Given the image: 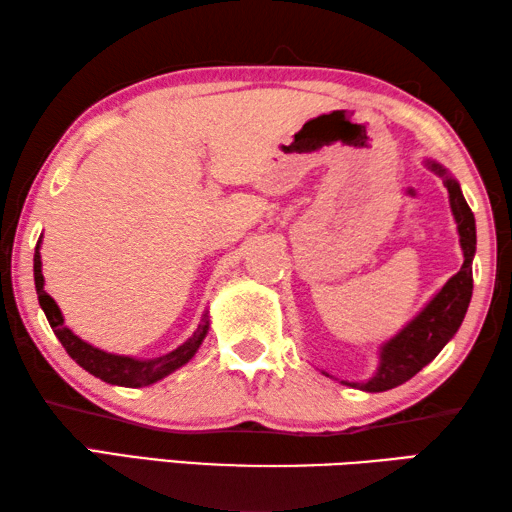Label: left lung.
Segmentation results:
<instances>
[{
  "instance_id": "1",
  "label": "left lung",
  "mask_w": 512,
  "mask_h": 512,
  "mask_svg": "<svg viewBox=\"0 0 512 512\" xmlns=\"http://www.w3.org/2000/svg\"><path fill=\"white\" fill-rule=\"evenodd\" d=\"M427 167L443 178L449 192V205L456 219L458 237L463 248V266L445 287L433 296L413 320H409L393 339L379 348L377 372L368 381H341L345 386L366 393L391 391L438 357V352L454 339L461 327L465 311L472 300V259L476 253V223L470 205L463 198L461 185L449 176L443 164L427 160Z\"/></svg>"
}]
</instances>
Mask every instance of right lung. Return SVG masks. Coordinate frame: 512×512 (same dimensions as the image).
I'll return each mask as SVG.
<instances>
[{
    "instance_id": "right-lung-1",
    "label": "right lung",
    "mask_w": 512,
    "mask_h": 512,
    "mask_svg": "<svg viewBox=\"0 0 512 512\" xmlns=\"http://www.w3.org/2000/svg\"><path fill=\"white\" fill-rule=\"evenodd\" d=\"M40 241L36 246V255H33V280H36L38 302L42 311H45L51 329H54V334L58 336V341L63 343V348L67 350L69 357L79 363L83 370H88L90 375L108 381V384L126 386V388L151 386L162 377L171 375L173 370L185 366V363L194 357L196 350L201 348V343L207 336V329H210V316H207V311L203 314L201 325H198L196 332L189 336L183 345H178L176 350L162 354L158 359L124 357V354L103 352L99 348H94V345L85 343L72 332V329L65 327V318L60 314L56 300L45 291V277H42V262H40Z\"/></svg>"
}]
</instances>
